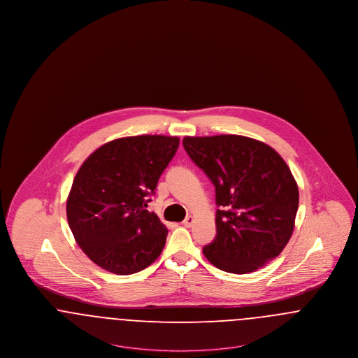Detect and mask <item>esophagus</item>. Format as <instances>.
I'll use <instances>...</instances> for the list:
<instances>
[{"label":"esophagus","instance_id":"34e87169","mask_svg":"<svg viewBox=\"0 0 358 358\" xmlns=\"http://www.w3.org/2000/svg\"><path fill=\"white\" fill-rule=\"evenodd\" d=\"M193 222H194V219H193L192 216H187V219L182 222V224H184L187 228H190V227L193 225Z\"/></svg>","mask_w":358,"mask_h":358}]
</instances>
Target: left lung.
<instances>
[{
	"instance_id": "left-lung-1",
	"label": "left lung",
	"mask_w": 358,
	"mask_h": 358,
	"mask_svg": "<svg viewBox=\"0 0 358 358\" xmlns=\"http://www.w3.org/2000/svg\"><path fill=\"white\" fill-rule=\"evenodd\" d=\"M184 149L216 190V238L205 257L225 273H248L287 245L299 203L285 159L243 136H185Z\"/></svg>"
}]
</instances>
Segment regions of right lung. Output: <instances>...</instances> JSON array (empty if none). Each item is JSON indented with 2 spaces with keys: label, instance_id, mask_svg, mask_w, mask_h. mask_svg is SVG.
<instances>
[{
  "label": "right lung",
  "instance_id": "right-lung-1",
  "mask_svg": "<svg viewBox=\"0 0 358 358\" xmlns=\"http://www.w3.org/2000/svg\"><path fill=\"white\" fill-rule=\"evenodd\" d=\"M180 138L126 136L104 143L76 173L67 219L82 251L103 270L136 273L161 255L168 228L145 209Z\"/></svg>",
  "mask_w": 358,
  "mask_h": 358
}]
</instances>
